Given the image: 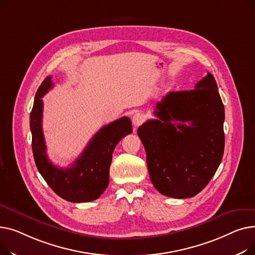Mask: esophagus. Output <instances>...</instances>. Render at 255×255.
<instances>
[{
  "mask_svg": "<svg viewBox=\"0 0 255 255\" xmlns=\"http://www.w3.org/2000/svg\"><path fill=\"white\" fill-rule=\"evenodd\" d=\"M144 121H145V115L142 114V113H136L131 118L132 125H133V127H136V128L141 126L144 123Z\"/></svg>",
  "mask_w": 255,
  "mask_h": 255,
  "instance_id": "obj_1",
  "label": "esophagus"
}]
</instances>
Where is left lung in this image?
<instances>
[{
	"mask_svg": "<svg viewBox=\"0 0 255 255\" xmlns=\"http://www.w3.org/2000/svg\"><path fill=\"white\" fill-rule=\"evenodd\" d=\"M155 107L157 119L138 128L150 180L163 196L194 197L211 180L223 156L224 106L215 78L208 72L194 89L171 92Z\"/></svg>",
	"mask_w": 255,
	"mask_h": 255,
	"instance_id": "obj_1",
	"label": "left lung"
}]
</instances>
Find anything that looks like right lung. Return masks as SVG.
<instances>
[{"instance_id": "add662e5", "label": "right lung", "mask_w": 255, "mask_h": 255, "mask_svg": "<svg viewBox=\"0 0 255 255\" xmlns=\"http://www.w3.org/2000/svg\"><path fill=\"white\" fill-rule=\"evenodd\" d=\"M52 86L51 76L41 83L29 117L36 166L50 188L64 200L72 203L95 201L108 187L112 153L118 142L132 131L130 119L125 116L103 127L71 167L58 168L47 157L42 129V97Z\"/></svg>"}]
</instances>
